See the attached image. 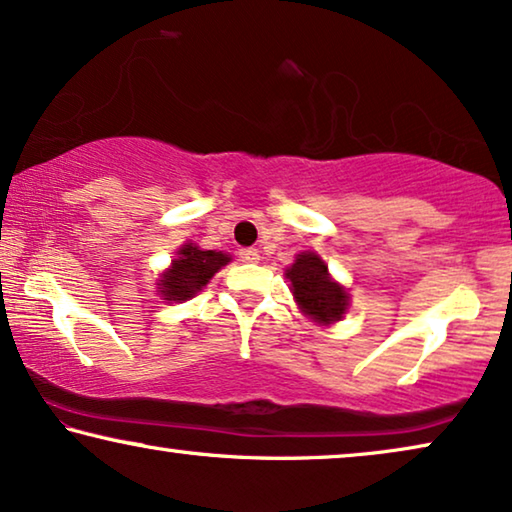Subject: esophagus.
Wrapping results in <instances>:
<instances>
[{"mask_svg":"<svg viewBox=\"0 0 512 512\" xmlns=\"http://www.w3.org/2000/svg\"><path fill=\"white\" fill-rule=\"evenodd\" d=\"M239 257H241V262H257L259 259V250L257 248H241L239 250Z\"/></svg>","mask_w":512,"mask_h":512,"instance_id":"esophagus-1","label":"esophagus"}]
</instances>
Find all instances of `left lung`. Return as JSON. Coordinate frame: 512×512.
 Wrapping results in <instances>:
<instances>
[{"mask_svg":"<svg viewBox=\"0 0 512 512\" xmlns=\"http://www.w3.org/2000/svg\"><path fill=\"white\" fill-rule=\"evenodd\" d=\"M287 278L292 283V294L301 311L313 320L329 325L343 318L348 297L343 287L329 278L327 266L315 253H301L290 269Z\"/></svg>","mask_w":512,"mask_h":512,"instance_id":"obj_1","label":"left lung"}]
</instances>
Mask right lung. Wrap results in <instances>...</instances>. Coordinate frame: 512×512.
Returning <instances> with one entry per match:
<instances>
[{"label": "right lung", "mask_w": 512, "mask_h": 512, "mask_svg": "<svg viewBox=\"0 0 512 512\" xmlns=\"http://www.w3.org/2000/svg\"><path fill=\"white\" fill-rule=\"evenodd\" d=\"M229 262V255L215 250H199L185 246L171 269L160 280V294L167 301H185L197 294L222 266Z\"/></svg>", "instance_id": "1"}]
</instances>
